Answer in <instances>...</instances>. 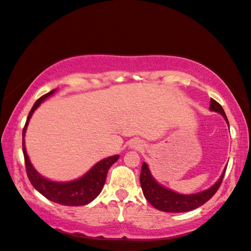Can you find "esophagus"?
<instances>
[{
	"label": "esophagus",
	"instance_id": "esophagus-1",
	"mask_svg": "<svg viewBox=\"0 0 251 251\" xmlns=\"http://www.w3.org/2000/svg\"><path fill=\"white\" fill-rule=\"evenodd\" d=\"M130 147H131L132 149L140 150V149H142V148H143V145H142V143H140V142H137V141H133V142L130 144Z\"/></svg>",
	"mask_w": 251,
	"mask_h": 251
}]
</instances>
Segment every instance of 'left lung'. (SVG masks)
Wrapping results in <instances>:
<instances>
[{"mask_svg": "<svg viewBox=\"0 0 251 251\" xmlns=\"http://www.w3.org/2000/svg\"><path fill=\"white\" fill-rule=\"evenodd\" d=\"M209 109L211 111H216L219 113L224 118L226 119L227 126H229V121H227L226 115L225 113L224 108L221 105L216 102L214 99H210V106ZM226 169L222 172L220 178L213 187H210L207 190H204L202 192L194 193V194H179L170 190L168 188H164L161 186L160 183L154 180L151 173L149 171L148 165L146 163H143L142 171H141V186L143 189V193L147 201L151 204L154 208H157L161 211H168V213H185V211L193 210L200 206H202L206 202L213 198L214 194L218 190L222 179H224Z\"/></svg>", "mask_w": 251, "mask_h": 251, "instance_id": "left-lung-1", "label": "left lung"}]
</instances>
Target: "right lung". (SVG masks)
<instances>
[{"instance_id":"add662e5","label":"right lung","mask_w":251,"mask_h":251,"mask_svg":"<svg viewBox=\"0 0 251 251\" xmlns=\"http://www.w3.org/2000/svg\"><path fill=\"white\" fill-rule=\"evenodd\" d=\"M54 91L55 90L48 92L45 96L38 99L35 104L33 105L29 116H27L24 131H22V150H24L25 155L26 175L29 177L32 186L46 199L50 200V201L65 206L87 205L88 203L92 202L101 193L105 180H106L107 172L110 166L119 159V155H111V157L100 161L96 165L92 166L82 177L73 181H52L46 179V178L38 174L36 170L33 168L29 157H27L25 146V134L26 126L29 125V120L33 113H34V110L40 106L42 102L51 96Z\"/></svg>"}]
</instances>
